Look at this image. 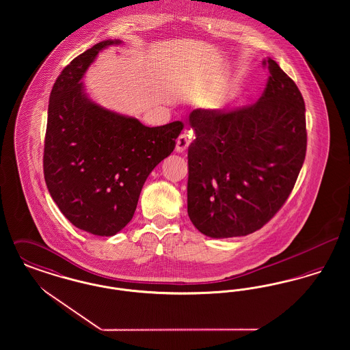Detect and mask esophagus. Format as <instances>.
<instances>
[{"label": "esophagus", "mask_w": 350, "mask_h": 350, "mask_svg": "<svg viewBox=\"0 0 350 350\" xmlns=\"http://www.w3.org/2000/svg\"><path fill=\"white\" fill-rule=\"evenodd\" d=\"M189 144H190V135L187 133H183L177 139L176 150H177V152H185V150H187Z\"/></svg>", "instance_id": "esophagus-1"}]
</instances>
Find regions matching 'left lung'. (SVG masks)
<instances>
[{"label": "left lung", "mask_w": 350, "mask_h": 350, "mask_svg": "<svg viewBox=\"0 0 350 350\" xmlns=\"http://www.w3.org/2000/svg\"><path fill=\"white\" fill-rule=\"evenodd\" d=\"M260 100L232 110H193L187 214L200 232L247 236L274 217L294 189L307 150L306 107L295 83L267 57Z\"/></svg>", "instance_id": "8db88e82"}]
</instances>
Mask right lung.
Here are the masks:
<instances>
[{
    "label": "right lung",
    "mask_w": 350,
    "mask_h": 350,
    "mask_svg": "<svg viewBox=\"0 0 350 350\" xmlns=\"http://www.w3.org/2000/svg\"><path fill=\"white\" fill-rule=\"evenodd\" d=\"M120 40L100 42L75 57L52 86L43 170L52 200L77 228L113 236L133 219L143 185L167 157L181 122L147 127L92 102L83 73L98 52Z\"/></svg>",
    "instance_id": "1"
}]
</instances>
